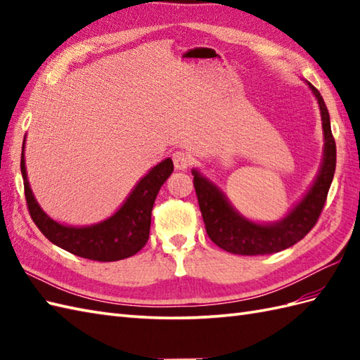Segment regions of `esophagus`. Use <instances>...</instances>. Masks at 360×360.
<instances>
[{
	"label": "esophagus",
	"instance_id": "esophagus-1",
	"mask_svg": "<svg viewBox=\"0 0 360 360\" xmlns=\"http://www.w3.org/2000/svg\"><path fill=\"white\" fill-rule=\"evenodd\" d=\"M173 164L176 170H186L187 167H190L193 164V158L188 155L187 151H176L173 153Z\"/></svg>",
	"mask_w": 360,
	"mask_h": 360
}]
</instances>
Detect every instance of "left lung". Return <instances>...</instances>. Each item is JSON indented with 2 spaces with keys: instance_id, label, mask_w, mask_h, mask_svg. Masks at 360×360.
<instances>
[{
  "instance_id": "1",
  "label": "left lung",
  "mask_w": 360,
  "mask_h": 360,
  "mask_svg": "<svg viewBox=\"0 0 360 360\" xmlns=\"http://www.w3.org/2000/svg\"><path fill=\"white\" fill-rule=\"evenodd\" d=\"M308 85L317 98L320 114H322L325 137L323 162L308 193L278 223L257 224L241 217L213 182L201 176L198 170H192L193 186L205 231L218 248L238 255L275 254V252L294 246L316 226L334 178L335 141L331 133L330 112H328L323 97L311 83Z\"/></svg>"
}]
</instances>
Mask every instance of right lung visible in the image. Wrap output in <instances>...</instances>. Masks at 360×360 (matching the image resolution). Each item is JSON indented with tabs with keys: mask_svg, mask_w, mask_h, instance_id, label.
<instances>
[{
	"mask_svg": "<svg viewBox=\"0 0 360 360\" xmlns=\"http://www.w3.org/2000/svg\"><path fill=\"white\" fill-rule=\"evenodd\" d=\"M26 141V137H25ZM173 173V160L168 158L143 176L122 207L108 219L86 227L63 226L49 218L38 205L29 187L25 165V143L21 151V174L25 179L27 210L40 232L56 246L71 254L96 259L117 262L137 254L148 241L151 210L160 187Z\"/></svg>",
	"mask_w": 360,
	"mask_h": 360,
	"instance_id": "right-lung-1",
	"label": "right lung"
}]
</instances>
